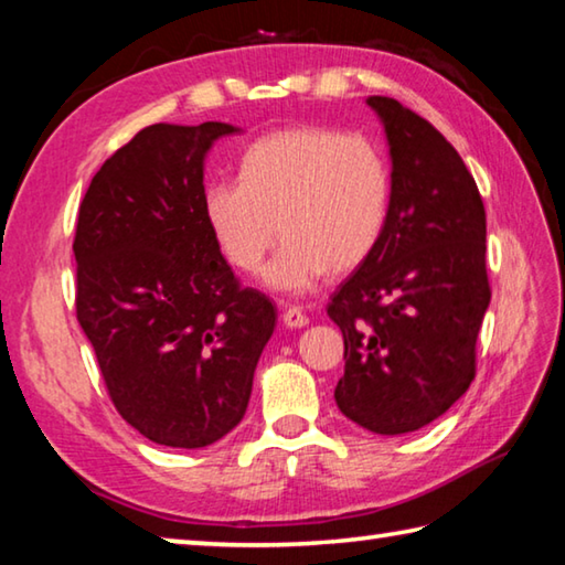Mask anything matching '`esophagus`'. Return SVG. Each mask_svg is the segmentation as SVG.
<instances>
[{"mask_svg":"<svg viewBox=\"0 0 565 565\" xmlns=\"http://www.w3.org/2000/svg\"><path fill=\"white\" fill-rule=\"evenodd\" d=\"M281 321H284V327H289V329H303L306 323H309V317H306L299 306H289V309L281 313Z\"/></svg>","mask_w":565,"mask_h":565,"instance_id":"esophagus-1","label":"esophagus"}]
</instances>
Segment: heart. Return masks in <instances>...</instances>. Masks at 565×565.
Listing matches in <instances>:
<instances>
[{"instance_id": "obj_1", "label": "heart", "mask_w": 565, "mask_h": 565, "mask_svg": "<svg viewBox=\"0 0 565 565\" xmlns=\"http://www.w3.org/2000/svg\"><path fill=\"white\" fill-rule=\"evenodd\" d=\"M204 218L222 254L242 271L264 269V286L306 294L327 271L369 259L384 234L391 169L374 141L327 127L266 134L244 151L236 179L204 189Z\"/></svg>"}]
</instances>
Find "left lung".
<instances>
[{"mask_svg":"<svg viewBox=\"0 0 565 565\" xmlns=\"http://www.w3.org/2000/svg\"><path fill=\"white\" fill-rule=\"evenodd\" d=\"M366 104L384 124L391 206L374 252L327 313L343 333L333 398L366 431H418L476 376V339L491 301L486 212L458 151L391 97Z\"/></svg>","mask_w":565,"mask_h":565,"instance_id":"8db88e82","label":"left lung"}]
</instances>
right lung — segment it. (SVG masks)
Listing matches in <instances>:
<instances>
[{"label": "right lung", "mask_w": 565, "mask_h": 565, "mask_svg": "<svg viewBox=\"0 0 565 565\" xmlns=\"http://www.w3.org/2000/svg\"><path fill=\"white\" fill-rule=\"evenodd\" d=\"M232 124H151L114 151L79 204L76 319L114 406L159 446L204 448L244 418L276 327L204 218V159Z\"/></svg>", "instance_id": "1"}]
</instances>
